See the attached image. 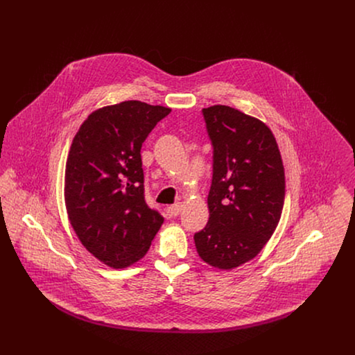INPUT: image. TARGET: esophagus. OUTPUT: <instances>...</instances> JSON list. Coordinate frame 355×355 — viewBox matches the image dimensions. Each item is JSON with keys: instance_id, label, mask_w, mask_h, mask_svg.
I'll return each instance as SVG.
<instances>
[{"instance_id": "esophagus-1", "label": "esophagus", "mask_w": 355, "mask_h": 355, "mask_svg": "<svg viewBox=\"0 0 355 355\" xmlns=\"http://www.w3.org/2000/svg\"><path fill=\"white\" fill-rule=\"evenodd\" d=\"M180 211H182V205L180 203H175V205L168 206V213L171 216H178Z\"/></svg>"}]
</instances>
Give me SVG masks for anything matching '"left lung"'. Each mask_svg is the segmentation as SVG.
<instances>
[{"mask_svg":"<svg viewBox=\"0 0 355 355\" xmlns=\"http://www.w3.org/2000/svg\"><path fill=\"white\" fill-rule=\"evenodd\" d=\"M213 145L209 221L194 235L206 263L231 270L253 259L273 235L286 193L284 166L270 128L227 105L203 107Z\"/></svg>","mask_w":355,"mask_h":355,"instance_id":"obj_1","label":"left lung"}]
</instances>
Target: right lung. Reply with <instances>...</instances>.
<instances>
[{"label":"right lung","instance_id":"1","mask_svg":"<svg viewBox=\"0 0 355 355\" xmlns=\"http://www.w3.org/2000/svg\"><path fill=\"white\" fill-rule=\"evenodd\" d=\"M169 112L134 100L102 106L72 141L64 180L67 214L86 250L113 269L142 259L164 223L145 202L141 148Z\"/></svg>","mask_w":355,"mask_h":355}]
</instances>
